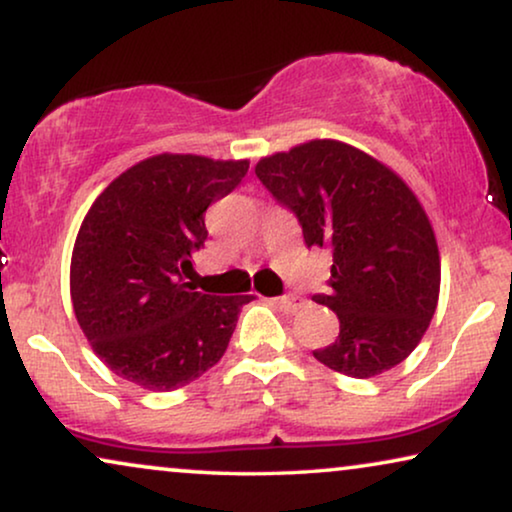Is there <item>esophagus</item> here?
Here are the masks:
<instances>
[{
  "instance_id": "obj_1",
  "label": "esophagus",
  "mask_w": 512,
  "mask_h": 512,
  "mask_svg": "<svg viewBox=\"0 0 512 512\" xmlns=\"http://www.w3.org/2000/svg\"><path fill=\"white\" fill-rule=\"evenodd\" d=\"M272 303H275L279 310H284V312H298L300 307H303V298H298V296H279V298H272Z\"/></svg>"
}]
</instances>
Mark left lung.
<instances>
[{"label": "left lung", "mask_w": 512, "mask_h": 512, "mask_svg": "<svg viewBox=\"0 0 512 512\" xmlns=\"http://www.w3.org/2000/svg\"><path fill=\"white\" fill-rule=\"evenodd\" d=\"M256 177L298 216L307 247L333 254L331 291L312 300L338 314L340 333L314 359L359 380L408 359L440 293L438 242L410 186L338 139L265 156Z\"/></svg>", "instance_id": "8db88e82"}]
</instances>
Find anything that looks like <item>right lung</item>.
I'll return each mask as SVG.
<instances>
[{
  "label": "right lung",
  "mask_w": 512,
  "mask_h": 512,
  "mask_svg": "<svg viewBox=\"0 0 512 512\" xmlns=\"http://www.w3.org/2000/svg\"><path fill=\"white\" fill-rule=\"evenodd\" d=\"M247 170L249 160L158 153L118 174L88 209L69 293L83 335L118 377L172 391L226 354L254 296H209L186 277L207 240V207Z\"/></svg>",
  "instance_id": "add662e5"
}]
</instances>
